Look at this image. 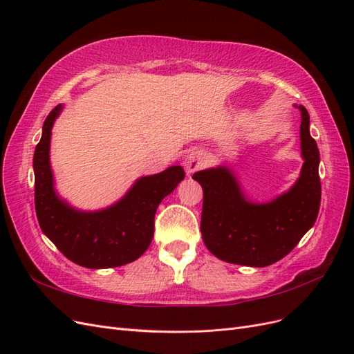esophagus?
<instances>
[{"instance_id": "1", "label": "esophagus", "mask_w": 354, "mask_h": 354, "mask_svg": "<svg viewBox=\"0 0 354 354\" xmlns=\"http://www.w3.org/2000/svg\"><path fill=\"white\" fill-rule=\"evenodd\" d=\"M207 163V156L203 151H192L185 158V170L187 174H194L196 170L201 169L204 165Z\"/></svg>"}]
</instances>
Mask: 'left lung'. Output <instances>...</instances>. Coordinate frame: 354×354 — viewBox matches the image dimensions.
<instances>
[{
  "label": "left lung",
  "instance_id": "obj_1",
  "mask_svg": "<svg viewBox=\"0 0 354 354\" xmlns=\"http://www.w3.org/2000/svg\"><path fill=\"white\" fill-rule=\"evenodd\" d=\"M301 110L304 165L295 185L266 204L244 198L226 167L200 170L192 179L203 188L201 234L204 244L227 263L263 268L287 256L315 225L321 206L319 150L309 131V113Z\"/></svg>",
  "mask_w": 354,
  "mask_h": 354
}]
</instances>
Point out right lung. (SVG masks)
<instances>
[{"label": "right lung", "instance_id": "1", "mask_svg": "<svg viewBox=\"0 0 354 354\" xmlns=\"http://www.w3.org/2000/svg\"><path fill=\"white\" fill-rule=\"evenodd\" d=\"M62 109V104L55 106L45 119L33 154L35 210L41 230L76 265L104 269L131 263L150 247L156 210L184 179V169L172 166L138 179L127 196L106 210L77 212L57 197L53 188L50 140L53 123Z\"/></svg>", "mask_w": 354, "mask_h": 354}]
</instances>
